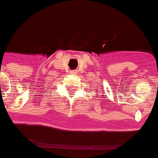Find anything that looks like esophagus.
Listing matches in <instances>:
<instances>
[{"mask_svg": "<svg viewBox=\"0 0 158 158\" xmlns=\"http://www.w3.org/2000/svg\"><path fill=\"white\" fill-rule=\"evenodd\" d=\"M71 73H72V74H77V71H76V70H72V71H71Z\"/></svg>", "mask_w": 158, "mask_h": 158, "instance_id": "esophagus-1", "label": "esophagus"}]
</instances>
